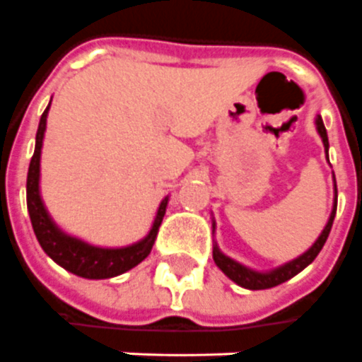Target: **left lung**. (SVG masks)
Returning a JSON list of instances; mask_svg holds the SVG:
<instances>
[{
	"label": "left lung",
	"mask_w": 362,
	"mask_h": 362,
	"mask_svg": "<svg viewBox=\"0 0 362 362\" xmlns=\"http://www.w3.org/2000/svg\"><path fill=\"white\" fill-rule=\"evenodd\" d=\"M316 128H317V134L322 136V142H324L325 153H327V148H329V142H327V132H325L324 127V120L322 117H317L316 119ZM335 179V177H333ZM335 210H337V185H335V201H333V210L332 214H329V220H327V224H325L324 232L320 234V238L316 240V243L310 247L306 253H302L300 257L292 259L288 263H284L281 267L273 269V271H267V273H259V271H253V269L245 267L242 263H238L234 259H230L228 255H224L222 251L218 250V245H214V250H212V257H214V263H216L220 271L228 276V279H232L235 284H240L243 288H250V291H263V288H273L276 284L284 283V281H288L294 275H298L300 271H304V269L308 267L310 263L317 257V253L322 251L324 247L325 240H327V235L332 232L333 226V218H335Z\"/></svg>",
	"instance_id": "obj_1"
}]
</instances>
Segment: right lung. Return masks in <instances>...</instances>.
Here are the masks:
<instances>
[{"mask_svg":"<svg viewBox=\"0 0 362 362\" xmlns=\"http://www.w3.org/2000/svg\"><path fill=\"white\" fill-rule=\"evenodd\" d=\"M48 109H50V105L46 107V111L42 112L40 122H38L37 144H35V153L30 158L29 175H27V209H29L30 224H33L35 235H37L38 243L45 250L46 255L74 275L83 276V279H111V276L122 275V273L136 267L138 263H142L150 255L153 242L158 238L161 220L165 216L168 197L161 201L150 234L146 235L144 240L127 245V247H117V250L95 247V245L81 242L78 238L64 234L62 230L54 224L50 214L46 212L45 202L40 199V189H38L40 150H42V140H45Z\"/></svg>","mask_w":362,"mask_h":362,"instance_id":"right-lung-1","label":"right lung"}]
</instances>
